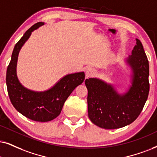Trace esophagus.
<instances>
[{"label":"esophagus","mask_w":157,"mask_h":157,"mask_svg":"<svg viewBox=\"0 0 157 157\" xmlns=\"http://www.w3.org/2000/svg\"><path fill=\"white\" fill-rule=\"evenodd\" d=\"M95 74H96V70L93 68H88L85 71V76L87 77H93Z\"/></svg>","instance_id":"esophagus-1"}]
</instances>
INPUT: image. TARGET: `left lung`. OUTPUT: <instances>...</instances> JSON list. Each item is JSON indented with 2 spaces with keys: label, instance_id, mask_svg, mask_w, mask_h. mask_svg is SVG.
Returning a JSON list of instances; mask_svg holds the SVG:
<instances>
[{
  "label": "left lung",
  "instance_id": "obj_1",
  "mask_svg": "<svg viewBox=\"0 0 157 157\" xmlns=\"http://www.w3.org/2000/svg\"><path fill=\"white\" fill-rule=\"evenodd\" d=\"M124 62L130 69V85L124 93H120L114 85L99 78L91 77L85 81L89 119L101 128L117 129L131 124L139 116L147 100L149 65L138 39Z\"/></svg>",
  "mask_w": 157,
  "mask_h": 157
}]
</instances>
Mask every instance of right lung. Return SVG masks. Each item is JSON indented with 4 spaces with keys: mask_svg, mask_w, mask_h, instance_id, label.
<instances>
[{
    "mask_svg": "<svg viewBox=\"0 0 157 157\" xmlns=\"http://www.w3.org/2000/svg\"><path fill=\"white\" fill-rule=\"evenodd\" d=\"M40 21L26 31L13 48L6 72L8 93L11 104L19 113L36 122H49L60 114L69 95L83 82L84 72L65 75L56 84L44 91H35L25 88L19 80L17 65L19 51L33 31L44 25Z\"/></svg>",
    "mask_w": 157,
    "mask_h": 157,
    "instance_id": "right-lung-1",
    "label": "right lung"
}]
</instances>
